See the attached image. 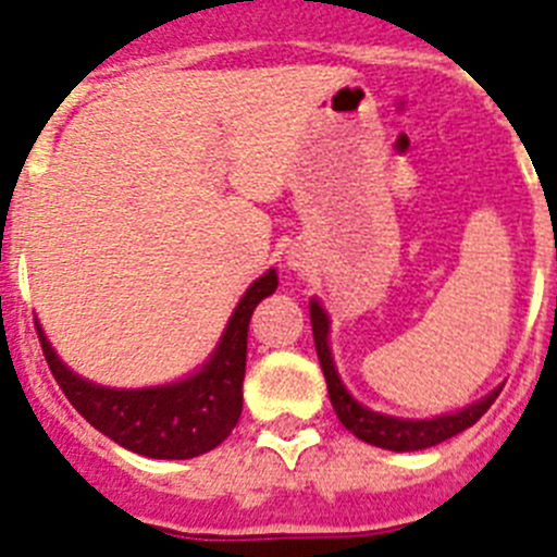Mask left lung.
Segmentation results:
<instances>
[{
  "label": "left lung",
  "mask_w": 557,
  "mask_h": 557,
  "mask_svg": "<svg viewBox=\"0 0 557 557\" xmlns=\"http://www.w3.org/2000/svg\"><path fill=\"white\" fill-rule=\"evenodd\" d=\"M309 318H312V334H314V348H318V359H321L323 376H326L329 398H332V407L337 412V418L343 421L348 432L366 441V444L382 446V449L391 451H418L430 449V446L444 444L449 437H455L457 432L469 430L480 421L488 407L494 405L499 391L488 393V396L476 401V405L466 407L460 412H451V416H437L430 421H405V418H391L382 416V412H373L368 407H362L359 401H354L351 393L343 387L337 376V368L332 362V351H329V318L323 312V307L318 301L309 304Z\"/></svg>",
  "instance_id": "obj_1"
}]
</instances>
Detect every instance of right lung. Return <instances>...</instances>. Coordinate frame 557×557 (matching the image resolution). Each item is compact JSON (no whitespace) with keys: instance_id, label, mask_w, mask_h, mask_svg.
I'll use <instances>...</instances> for the list:
<instances>
[{"instance_id":"add662e5","label":"right lung","mask_w":557,"mask_h":557,"mask_svg":"<svg viewBox=\"0 0 557 557\" xmlns=\"http://www.w3.org/2000/svg\"><path fill=\"white\" fill-rule=\"evenodd\" d=\"M275 287H278L275 270H268L259 282L250 284L214 357L198 373L175 385L145 387V391H113V387L91 385L63 366L36 323L38 339L61 391L95 430L136 455L156 457V460H186L223 444L239 421L250 314L256 304L275 293Z\"/></svg>"}]
</instances>
